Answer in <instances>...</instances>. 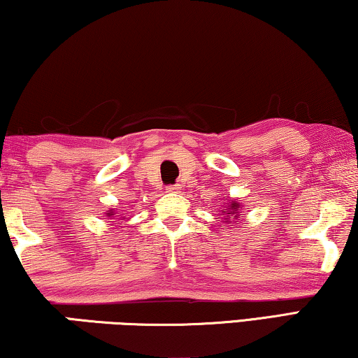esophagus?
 I'll list each match as a JSON object with an SVG mask.
<instances>
[{"label": "esophagus", "instance_id": "esophagus-1", "mask_svg": "<svg viewBox=\"0 0 358 358\" xmlns=\"http://www.w3.org/2000/svg\"><path fill=\"white\" fill-rule=\"evenodd\" d=\"M180 189H181V186H180V185H170V186H167V191H169V193H178Z\"/></svg>", "mask_w": 358, "mask_h": 358}]
</instances>
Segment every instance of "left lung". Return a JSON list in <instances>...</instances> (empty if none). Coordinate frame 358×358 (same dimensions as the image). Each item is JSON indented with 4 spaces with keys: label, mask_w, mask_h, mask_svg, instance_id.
Returning a JSON list of instances; mask_svg holds the SVG:
<instances>
[{
    "label": "left lung",
    "mask_w": 358,
    "mask_h": 358,
    "mask_svg": "<svg viewBox=\"0 0 358 358\" xmlns=\"http://www.w3.org/2000/svg\"><path fill=\"white\" fill-rule=\"evenodd\" d=\"M241 204L238 203V199H229L227 204H224V208H220L224 215V222H231V220L238 219Z\"/></svg>",
    "instance_id": "8db88e82"
}]
</instances>
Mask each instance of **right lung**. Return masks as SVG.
I'll list each match as a JSON object with an SVG mask.
<instances>
[{
	"label": "right lung",
	"instance_id": "right-lung-1",
	"mask_svg": "<svg viewBox=\"0 0 358 358\" xmlns=\"http://www.w3.org/2000/svg\"><path fill=\"white\" fill-rule=\"evenodd\" d=\"M105 214H107V217H113V209H110V210H107V213H105Z\"/></svg>",
	"mask_w": 358,
	"mask_h": 358
}]
</instances>
